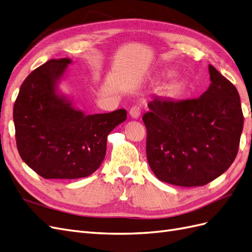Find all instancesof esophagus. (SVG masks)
Listing matches in <instances>:
<instances>
[{
	"instance_id": "obj_1",
	"label": "esophagus",
	"mask_w": 252,
	"mask_h": 252,
	"mask_svg": "<svg viewBox=\"0 0 252 252\" xmlns=\"http://www.w3.org/2000/svg\"><path fill=\"white\" fill-rule=\"evenodd\" d=\"M141 112H142V108L140 105H134L129 110V114H130V117L132 119H139L141 116Z\"/></svg>"
}]
</instances>
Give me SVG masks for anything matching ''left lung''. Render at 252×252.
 <instances>
[{
	"label": "left lung",
	"instance_id": "1",
	"mask_svg": "<svg viewBox=\"0 0 252 252\" xmlns=\"http://www.w3.org/2000/svg\"><path fill=\"white\" fill-rule=\"evenodd\" d=\"M210 85L197 98L148 103L143 122L156 177L168 184L203 186L222 175L239 150L244 117L238 90L212 65Z\"/></svg>",
	"mask_w": 252,
	"mask_h": 252
}]
</instances>
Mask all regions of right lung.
Listing matches in <instances>:
<instances>
[{
  "instance_id": "right-lung-1",
  "label": "right lung",
  "mask_w": 252,
  "mask_h": 252,
  "mask_svg": "<svg viewBox=\"0 0 252 252\" xmlns=\"http://www.w3.org/2000/svg\"><path fill=\"white\" fill-rule=\"evenodd\" d=\"M69 58L52 59L22 84L13 107L19 154L44 179H80L94 173L106 155L107 136L127 118L125 109L86 114L59 85Z\"/></svg>"
}]
</instances>
